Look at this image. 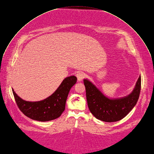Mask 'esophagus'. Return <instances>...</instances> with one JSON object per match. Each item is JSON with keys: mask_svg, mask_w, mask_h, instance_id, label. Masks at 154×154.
I'll return each instance as SVG.
<instances>
[{"mask_svg": "<svg viewBox=\"0 0 154 154\" xmlns=\"http://www.w3.org/2000/svg\"><path fill=\"white\" fill-rule=\"evenodd\" d=\"M76 77H77V79L79 81H82L83 79V78H84V74L83 72H78L76 75Z\"/></svg>", "mask_w": 154, "mask_h": 154, "instance_id": "1", "label": "esophagus"}]
</instances>
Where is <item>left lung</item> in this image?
I'll return each instance as SVG.
<instances>
[{"instance_id": "8db88e82", "label": "left lung", "mask_w": 154, "mask_h": 154, "mask_svg": "<svg viewBox=\"0 0 154 154\" xmlns=\"http://www.w3.org/2000/svg\"><path fill=\"white\" fill-rule=\"evenodd\" d=\"M88 108L97 119L106 122L119 121L124 118L134 107L141 90V76L135 88L128 96L119 99H109L87 79H84Z\"/></svg>"}]
</instances>
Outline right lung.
I'll list each match as a JSON object with an SVG mask.
<instances>
[{
	"mask_svg": "<svg viewBox=\"0 0 154 154\" xmlns=\"http://www.w3.org/2000/svg\"><path fill=\"white\" fill-rule=\"evenodd\" d=\"M77 81L75 76L65 78L57 90L46 99L38 102H29L21 99L13 89L16 103L20 110L30 119L46 122L59 117L65 109L66 102L70 90Z\"/></svg>",
	"mask_w": 154,
	"mask_h": 154,
	"instance_id": "obj_1",
	"label": "right lung"
}]
</instances>
